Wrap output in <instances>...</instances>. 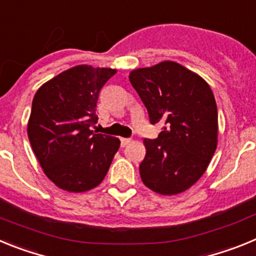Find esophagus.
I'll return each mask as SVG.
<instances>
[{"label": "esophagus", "mask_w": 256, "mask_h": 256, "mask_svg": "<svg viewBox=\"0 0 256 256\" xmlns=\"http://www.w3.org/2000/svg\"><path fill=\"white\" fill-rule=\"evenodd\" d=\"M120 142H122V148H126V144H130V142H132V140H130V138H123V137H122Z\"/></svg>", "instance_id": "obj_1"}]
</instances>
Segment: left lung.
Instances as JSON below:
<instances>
[{"label": "left lung", "instance_id": "8db88e82", "mask_svg": "<svg viewBox=\"0 0 256 256\" xmlns=\"http://www.w3.org/2000/svg\"><path fill=\"white\" fill-rule=\"evenodd\" d=\"M130 80L151 123L164 124L158 138L144 140L142 182L159 195H178L200 180L216 150L218 110L212 88L169 60L132 70Z\"/></svg>", "mask_w": 256, "mask_h": 256}]
</instances>
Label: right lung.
<instances>
[{
	"mask_svg": "<svg viewBox=\"0 0 256 256\" xmlns=\"http://www.w3.org/2000/svg\"><path fill=\"white\" fill-rule=\"evenodd\" d=\"M116 70L76 65L36 92L28 138L50 180L68 192H86L102 182L120 141L94 133L98 94Z\"/></svg>",
	"mask_w": 256,
	"mask_h": 256,
	"instance_id": "right-lung-1",
	"label": "right lung"
}]
</instances>
